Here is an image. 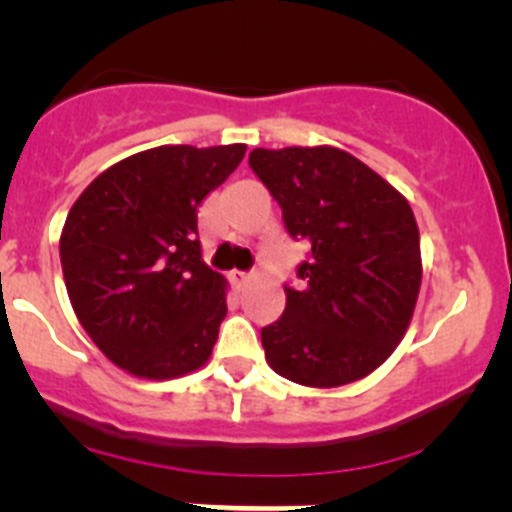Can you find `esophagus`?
I'll list each match as a JSON object with an SVG mask.
<instances>
[{"label": "esophagus", "mask_w": 512, "mask_h": 512, "mask_svg": "<svg viewBox=\"0 0 512 512\" xmlns=\"http://www.w3.org/2000/svg\"><path fill=\"white\" fill-rule=\"evenodd\" d=\"M250 280H252L250 272H240V270L230 272V282H232V287H235V289H242Z\"/></svg>", "instance_id": "esophagus-1"}]
</instances>
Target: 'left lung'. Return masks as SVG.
<instances>
[{"mask_svg": "<svg viewBox=\"0 0 512 512\" xmlns=\"http://www.w3.org/2000/svg\"><path fill=\"white\" fill-rule=\"evenodd\" d=\"M250 168L309 245L297 270L307 287H285V314L262 329L267 364L314 389L364 379L414 317L423 267L409 200L334 146L255 148Z\"/></svg>", "mask_w": 512, "mask_h": 512, "instance_id": "1", "label": "left lung"}]
</instances>
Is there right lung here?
I'll list each match as a JSON object with an SVG mask.
<instances>
[{"instance_id": "1", "label": "right lung", "mask_w": 512, "mask_h": 512, "mask_svg": "<svg viewBox=\"0 0 512 512\" xmlns=\"http://www.w3.org/2000/svg\"><path fill=\"white\" fill-rule=\"evenodd\" d=\"M232 146H158L91 180L59 240L66 292L118 369L175 379L213 354L227 280L203 262L198 205L245 158Z\"/></svg>"}]
</instances>
